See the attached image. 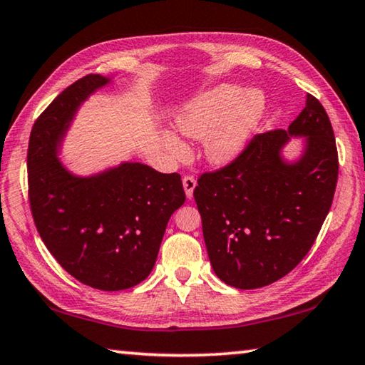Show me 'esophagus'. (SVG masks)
I'll use <instances>...</instances> for the list:
<instances>
[{
	"instance_id": "34e87169",
	"label": "esophagus",
	"mask_w": 365,
	"mask_h": 365,
	"mask_svg": "<svg viewBox=\"0 0 365 365\" xmlns=\"http://www.w3.org/2000/svg\"><path fill=\"white\" fill-rule=\"evenodd\" d=\"M183 188H185V195H187V197L190 200L191 196H193V190L196 187V180L193 175H185L183 177Z\"/></svg>"
}]
</instances>
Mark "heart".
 Wrapping results in <instances>:
<instances>
[{
  "label": "heart",
  "mask_w": 365,
  "mask_h": 365,
  "mask_svg": "<svg viewBox=\"0 0 365 365\" xmlns=\"http://www.w3.org/2000/svg\"><path fill=\"white\" fill-rule=\"evenodd\" d=\"M262 109L264 100L257 91L220 85L188 104L177 117V128L188 138L206 140V156L222 165L243 150ZM164 145L175 158L187 154V148L174 133H164Z\"/></svg>",
  "instance_id": "heart-1"
}]
</instances>
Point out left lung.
Masks as SVG:
<instances>
[{
    "instance_id": "1",
    "label": "left lung",
    "mask_w": 365,
    "mask_h": 365,
    "mask_svg": "<svg viewBox=\"0 0 365 365\" xmlns=\"http://www.w3.org/2000/svg\"><path fill=\"white\" fill-rule=\"evenodd\" d=\"M306 136L293 165L279 151ZM338 180V151L329 115L316 96L289 123L250 140L224 168L205 172L193 191L215 275L240 289L267 287L298 265L316 242Z\"/></svg>"
}]
</instances>
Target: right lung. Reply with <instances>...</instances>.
Masks as SVG:
<instances>
[{"mask_svg":"<svg viewBox=\"0 0 365 365\" xmlns=\"http://www.w3.org/2000/svg\"><path fill=\"white\" fill-rule=\"evenodd\" d=\"M108 82L88 73L43 110L30 132L27 175L35 227L61 267L85 285L119 292L150 275L185 191L178 174L140 163L85 178L59 163L58 148L73 114Z\"/></svg>","mask_w":365,"mask_h":365,"instance_id":"add662e5","label":"right lung"}]
</instances>
